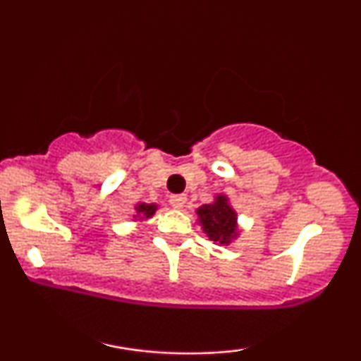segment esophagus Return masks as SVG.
<instances>
[{
    "label": "esophagus",
    "mask_w": 361,
    "mask_h": 361,
    "mask_svg": "<svg viewBox=\"0 0 361 361\" xmlns=\"http://www.w3.org/2000/svg\"><path fill=\"white\" fill-rule=\"evenodd\" d=\"M169 204H171L173 209H183L186 204V195H171L169 197Z\"/></svg>",
    "instance_id": "34e87169"
}]
</instances>
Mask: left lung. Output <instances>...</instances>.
Masks as SVG:
<instances>
[{"label": "left lung", "mask_w": 361, "mask_h": 361, "mask_svg": "<svg viewBox=\"0 0 361 361\" xmlns=\"http://www.w3.org/2000/svg\"><path fill=\"white\" fill-rule=\"evenodd\" d=\"M197 215L198 224L210 241L227 246L238 238V214L229 205L226 195H217L212 204L198 207Z\"/></svg>", "instance_id": "left-lung-1"}]
</instances>
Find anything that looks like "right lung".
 <instances>
[{"label":"right lung","instance_id":"1","mask_svg":"<svg viewBox=\"0 0 361 361\" xmlns=\"http://www.w3.org/2000/svg\"><path fill=\"white\" fill-rule=\"evenodd\" d=\"M157 210V205L156 204H139L135 207V212L140 219H149L154 215V212Z\"/></svg>","mask_w":361,"mask_h":361}]
</instances>
